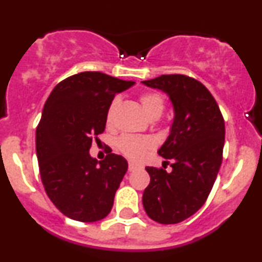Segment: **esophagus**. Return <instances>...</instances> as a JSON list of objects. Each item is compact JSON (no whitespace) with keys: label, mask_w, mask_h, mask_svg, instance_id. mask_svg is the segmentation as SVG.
<instances>
[{"label":"esophagus","mask_w":262,"mask_h":262,"mask_svg":"<svg viewBox=\"0 0 262 262\" xmlns=\"http://www.w3.org/2000/svg\"><path fill=\"white\" fill-rule=\"evenodd\" d=\"M138 167H139V165L138 164H135V162H129V171H134V170H137Z\"/></svg>","instance_id":"1"}]
</instances>
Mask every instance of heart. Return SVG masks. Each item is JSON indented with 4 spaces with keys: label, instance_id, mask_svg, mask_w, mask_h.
Here are the masks:
<instances>
[{
    "label": "heart",
    "instance_id": "1",
    "mask_svg": "<svg viewBox=\"0 0 262 262\" xmlns=\"http://www.w3.org/2000/svg\"><path fill=\"white\" fill-rule=\"evenodd\" d=\"M119 100L118 98H114L111 103L110 110L107 113V121H112V117L116 110L117 104H118ZM141 106H143L144 112L146 113V116L150 117L151 114L159 113L161 114L164 111V101L159 95L155 93H144L140 97ZM118 146L121 149V151L124 155H127L128 158L134 159H141L145 155L146 150L150 149L152 146V141L148 139V138H139V137H133V135H124L121 139L118 140Z\"/></svg>",
    "mask_w": 262,
    "mask_h": 262
}]
</instances>
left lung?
<instances>
[{
    "mask_svg": "<svg viewBox=\"0 0 262 262\" xmlns=\"http://www.w3.org/2000/svg\"><path fill=\"white\" fill-rule=\"evenodd\" d=\"M166 93L173 108L170 134L158 154L172 161V171L145 167L150 183L143 206L152 221L176 224L197 212L217 179L223 155L225 127L210 92L185 75H161L141 81Z\"/></svg>",
    "mask_w": 262,
    "mask_h": 262,
    "instance_id": "obj_1",
    "label": "left lung"
}]
</instances>
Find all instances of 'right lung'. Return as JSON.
Listing matches in <instances>:
<instances>
[{
	"mask_svg": "<svg viewBox=\"0 0 262 262\" xmlns=\"http://www.w3.org/2000/svg\"><path fill=\"white\" fill-rule=\"evenodd\" d=\"M134 83L86 71L58 83L45 102L35 133L39 172L48 197L66 217L91 223L112 209L128 162L111 151L98 161L90 148L106 128L116 93Z\"/></svg>",
	"mask_w": 262,
	"mask_h": 262,
	"instance_id": "obj_1",
	"label": "right lung"
}]
</instances>
